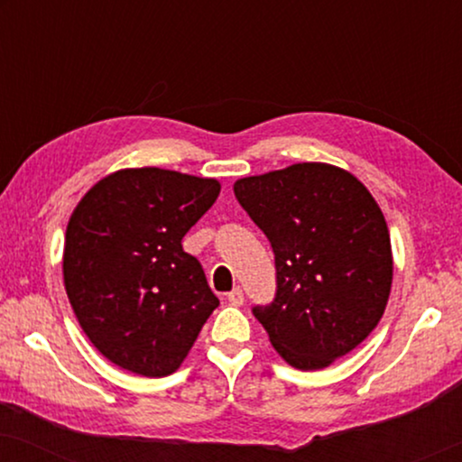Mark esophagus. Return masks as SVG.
<instances>
[{
  "instance_id": "1",
  "label": "esophagus",
  "mask_w": 462,
  "mask_h": 462,
  "mask_svg": "<svg viewBox=\"0 0 462 462\" xmlns=\"http://www.w3.org/2000/svg\"><path fill=\"white\" fill-rule=\"evenodd\" d=\"M226 300L231 302L233 307H242L244 305V290L242 288H233L231 292H229V296H226Z\"/></svg>"
}]
</instances>
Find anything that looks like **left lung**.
I'll return each mask as SVG.
<instances>
[{"label":"left lung","instance_id":"1","mask_svg":"<svg viewBox=\"0 0 462 462\" xmlns=\"http://www.w3.org/2000/svg\"><path fill=\"white\" fill-rule=\"evenodd\" d=\"M233 191L275 254V300L252 311L292 368H328L387 307L393 254L383 210L362 180L321 162L245 176Z\"/></svg>","mask_w":462,"mask_h":462}]
</instances>
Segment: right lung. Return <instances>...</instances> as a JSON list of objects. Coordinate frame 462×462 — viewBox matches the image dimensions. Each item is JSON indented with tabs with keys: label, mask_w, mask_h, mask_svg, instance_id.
Instances as JSON below:
<instances>
[{
	"label": "right lung",
	"mask_w": 462,
	"mask_h": 462,
	"mask_svg": "<svg viewBox=\"0 0 462 462\" xmlns=\"http://www.w3.org/2000/svg\"><path fill=\"white\" fill-rule=\"evenodd\" d=\"M220 182L163 168L100 179L69 218L62 277L75 318L119 368L162 378L180 368L218 299L182 237Z\"/></svg>",
	"instance_id": "obj_1"
}]
</instances>
